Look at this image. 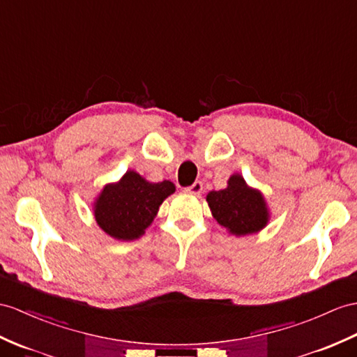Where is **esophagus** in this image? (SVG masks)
<instances>
[{
    "label": "esophagus",
    "instance_id": "obj_1",
    "mask_svg": "<svg viewBox=\"0 0 357 357\" xmlns=\"http://www.w3.org/2000/svg\"><path fill=\"white\" fill-rule=\"evenodd\" d=\"M202 190H203V183H202V181H195L192 186L186 188V192L194 194V195H199V194H202Z\"/></svg>",
    "mask_w": 357,
    "mask_h": 357
}]
</instances>
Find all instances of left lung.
<instances>
[{
  "mask_svg": "<svg viewBox=\"0 0 357 357\" xmlns=\"http://www.w3.org/2000/svg\"><path fill=\"white\" fill-rule=\"evenodd\" d=\"M206 202L213 218L234 236H247L264 230L271 218L264 194L248 186L238 172L230 176L227 188L211 190Z\"/></svg>",
  "mask_w": 357,
  "mask_h": 357,
  "instance_id": "left-lung-1",
  "label": "left lung"
}]
</instances>
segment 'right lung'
Instances as JSON below:
<instances>
[{
	"mask_svg": "<svg viewBox=\"0 0 357 357\" xmlns=\"http://www.w3.org/2000/svg\"><path fill=\"white\" fill-rule=\"evenodd\" d=\"M176 192L172 181H149L128 169L115 183H107L93 202L98 227L116 241L139 239L150 227L160 204Z\"/></svg>",
	"mask_w": 357,
	"mask_h": 357,
	"instance_id": "obj_1",
	"label": "right lung"
}]
</instances>
